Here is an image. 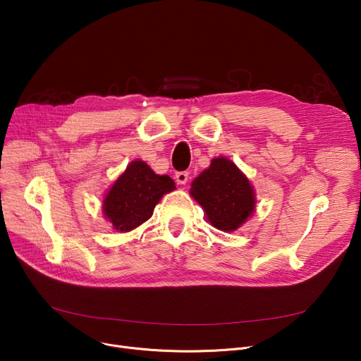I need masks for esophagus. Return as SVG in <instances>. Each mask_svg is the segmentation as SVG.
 <instances>
[{
  "mask_svg": "<svg viewBox=\"0 0 361 361\" xmlns=\"http://www.w3.org/2000/svg\"><path fill=\"white\" fill-rule=\"evenodd\" d=\"M188 180V173H185V171H183V173H177L176 174V181L177 184H185Z\"/></svg>",
  "mask_w": 361,
  "mask_h": 361,
  "instance_id": "34e87169",
  "label": "esophagus"
}]
</instances>
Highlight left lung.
Instances as JSON below:
<instances>
[{"instance_id": "obj_1", "label": "left lung", "mask_w": 361, "mask_h": 361, "mask_svg": "<svg viewBox=\"0 0 361 361\" xmlns=\"http://www.w3.org/2000/svg\"><path fill=\"white\" fill-rule=\"evenodd\" d=\"M190 196L202 206L207 222L224 233L238 230L256 211L250 180L225 157L214 158L192 181Z\"/></svg>"}]
</instances>
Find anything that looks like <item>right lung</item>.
Listing matches in <instances>:
<instances>
[{"instance_id": "right-lung-1", "label": "right lung", "mask_w": 361, "mask_h": 361, "mask_svg": "<svg viewBox=\"0 0 361 361\" xmlns=\"http://www.w3.org/2000/svg\"><path fill=\"white\" fill-rule=\"evenodd\" d=\"M176 190L174 180L155 174L145 161H131L102 200L104 218L117 233H130L146 222L164 195Z\"/></svg>"}]
</instances>
